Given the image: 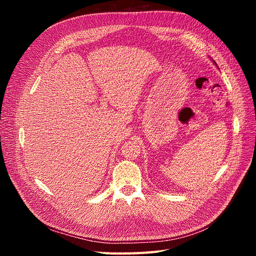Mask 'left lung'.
I'll return each mask as SVG.
<instances>
[{
  "instance_id": "obj_1",
  "label": "left lung",
  "mask_w": 256,
  "mask_h": 256,
  "mask_svg": "<svg viewBox=\"0 0 256 256\" xmlns=\"http://www.w3.org/2000/svg\"><path fill=\"white\" fill-rule=\"evenodd\" d=\"M212 62H214V64H216V62H214V60H212Z\"/></svg>"
}]
</instances>
